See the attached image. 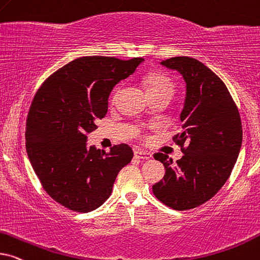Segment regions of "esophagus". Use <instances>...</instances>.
Instances as JSON below:
<instances>
[{
  "instance_id": "esophagus-1",
  "label": "esophagus",
  "mask_w": 260,
  "mask_h": 260,
  "mask_svg": "<svg viewBox=\"0 0 260 260\" xmlns=\"http://www.w3.org/2000/svg\"><path fill=\"white\" fill-rule=\"evenodd\" d=\"M135 157H137V159H140V160H150L151 154L148 153V151L137 149V150H135Z\"/></svg>"
}]
</instances>
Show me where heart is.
Listing matches in <instances>:
<instances>
[{
	"label": "heart",
	"mask_w": 260,
	"mask_h": 260,
	"mask_svg": "<svg viewBox=\"0 0 260 260\" xmlns=\"http://www.w3.org/2000/svg\"><path fill=\"white\" fill-rule=\"evenodd\" d=\"M144 85H146L147 92L149 94L150 98L154 96H160V95H170L173 96L174 90H175V85L173 80L167 75H165L162 73H150L148 74L144 79ZM118 96V90L114 93L113 95V101H116ZM136 135L140 138H144L146 135H144L143 131L136 130L135 131Z\"/></svg>",
	"instance_id": "heart-1"
}]
</instances>
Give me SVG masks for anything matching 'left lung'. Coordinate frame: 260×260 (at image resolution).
<instances>
[{
  "mask_svg": "<svg viewBox=\"0 0 260 260\" xmlns=\"http://www.w3.org/2000/svg\"><path fill=\"white\" fill-rule=\"evenodd\" d=\"M161 64L186 82L183 131L172 138L184 156L172 165L166 154L154 155L166 174L153 193L174 210H190L211 200L231 177L242 143L241 118L223 81L200 60L172 57Z\"/></svg>",
  "mask_w": 260,
  "mask_h": 260,
  "instance_id": "obj_1",
  "label": "left lung"
}]
</instances>
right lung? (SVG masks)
Returning a JSON list of instances; mask_svg holds the SVG:
<instances>
[{
  "instance_id": "1",
  "label": "right lung",
  "mask_w": 260,
  "mask_h": 260,
  "mask_svg": "<svg viewBox=\"0 0 260 260\" xmlns=\"http://www.w3.org/2000/svg\"><path fill=\"white\" fill-rule=\"evenodd\" d=\"M142 60L87 56L51 74L37 90L26 120V150L46 193L76 212L95 210L110 197L133 149L87 148V134L107 113L109 95Z\"/></svg>"
}]
</instances>
